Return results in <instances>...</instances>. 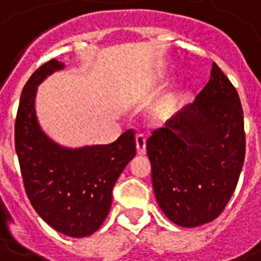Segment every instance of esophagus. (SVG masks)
Returning a JSON list of instances; mask_svg holds the SVG:
<instances>
[{"mask_svg":"<svg viewBox=\"0 0 261 261\" xmlns=\"http://www.w3.org/2000/svg\"><path fill=\"white\" fill-rule=\"evenodd\" d=\"M136 142L138 153H140V155H144V153H145V145H147V138H145V136H144V134H137Z\"/></svg>","mask_w":261,"mask_h":261,"instance_id":"34e87169","label":"esophagus"}]
</instances>
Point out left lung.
Masks as SVG:
<instances>
[{
	"mask_svg": "<svg viewBox=\"0 0 261 261\" xmlns=\"http://www.w3.org/2000/svg\"><path fill=\"white\" fill-rule=\"evenodd\" d=\"M159 207L179 226L211 222L233 194L246 153L235 86L213 63L208 84L147 140Z\"/></svg>",
	"mask_w": 261,
	"mask_h": 261,
	"instance_id": "8db88e82",
	"label": "left lung"
}]
</instances>
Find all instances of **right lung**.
<instances>
[{"label": "right lung", "instance_id": "add662e5", "mask_svg": "<svg viewBox=\"0 0 261 261\" xmlns=\"http://www.w3.org/2000/svg\"><path fill=\"white\" fill-rule=\"evenodd\" d=\"M63 68L64 63L50 60L26 82L15 121V149L36 213L60 233L85 238L108 217L114 185L136 155V137L127 130L108 145L72 149L46 136L35 109L37 86Z\"/></svg>", "mask_w": 261, "mask_h": 261}]
</instances>
